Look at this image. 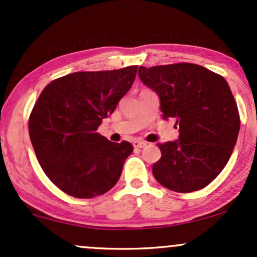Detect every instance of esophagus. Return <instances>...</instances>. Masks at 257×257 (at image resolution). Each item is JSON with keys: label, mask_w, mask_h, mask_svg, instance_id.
<instances>
[{"label": "esophagus", "mask_w": 257, "mask_h": 257, "mask_svg": "<svg viewBox=\"0 0 257 257\" xmlns=\"http://www.w3.org/2000/svg\"><path fill=\"white\" fill-rule=\"evenodd\" d=\"M133 146H134L135 149H143V147L146 146V143H144V141L141 140H134L133 141Z\"/></svg>", "instance_id": "obj_1"}]
</instances>
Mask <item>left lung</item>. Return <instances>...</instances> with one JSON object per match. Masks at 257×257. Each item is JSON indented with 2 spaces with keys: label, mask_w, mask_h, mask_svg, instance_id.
<instances>
[{
  "label": "left lung",
  "mask_w": 257,
  "mask_h": 257,
  "mask_svg": "<svg viewBox=\"0 0 257 257\" xmlns=\"http://www.w3.org/2000/svg\"><path fill=\"white\" fill-rule=\"evenodd\" d=\"M144 84L159 95L164 119L175 118L179 140L157 144L162 157L156 180L180 193L210 184L231 157L240 128L239 112L222 76L196 64L139 67Z\"/></svg>",
  "instance_id": "8db88e82"
}]
</instances>
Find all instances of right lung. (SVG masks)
Segmentation results:
<instances>
[{
  "instance_id": "right-lung-1",
  "label": "right lung",
  "mask_w": 257,
  "mask_h": 257,
  "mask_svg": "<svg viewBox=\"0 0 257 257\" xmlns=\"http://www.w3.org/2000/svg\"><path fill=\"white\" fill-rule=\"evenodd\" d=\"M138 66L73 72L42 90L29 118V133L41 168L69 196L94 198L118 181L132 155L128 141L112 143L98 131L132 88Z\"/></svg>"
}]
</instances>
